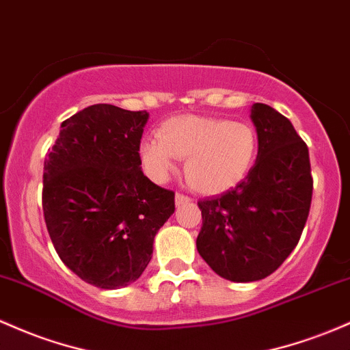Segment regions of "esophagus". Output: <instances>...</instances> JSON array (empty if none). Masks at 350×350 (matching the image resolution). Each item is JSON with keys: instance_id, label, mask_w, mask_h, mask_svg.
<instances>
[{"instance_id": "1", "label": "esophagus", "mask_w": 350, "mask_h": 350, "mask_svg": "<svg viewBox=\"0 0 350 350\" xmlns=\"http://www.w3.org/2000/svg\"><path fill=\"white\" fill-rule=\"evenodd\" d=\"M191 199L187 198V196H184V194H176L174 196V202H176V206H183V204H187V202H189Z\"/></svg>"}]
</instances>
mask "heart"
<instances>
[{"mask_svg": "<svg viewBox=\"0 0 350 350\" xmlns=\"http://www.w3.org/2000/svg\"><path fill=\"white\" fill-rule=\"evenodd\" d=\"M259 136L251 122L181 114L166 119L157 136L139 143V161L151 181L164 183L184 159V176L206 196L228 193L254 167Z\"/></svg>", "mask_w": 350, "mask_h": 350, "instance_id": "1", "label": "heart"}]
</instances>
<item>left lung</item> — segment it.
<instances>
[{
	"label": "left lung",
	"mask_w": 350,
	"mask_h": 350,
	"mask_svg": "<svg viewBox=\"0 0 350 350\" xmlns=\"http://www.w3.org/2000/svg\"><path fill=\"white\" fill-rule=\"evenodd\" d=\"M259 136L252 171L234 189L198 202L202 228L196 247L207 266L232 282L267 278L294 251L312 199L309 149L293 122L254 103Z\"/></svg>",
	"instance_id": "1"
}]
</instances>
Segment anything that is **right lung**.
I'll return each instance as SVG.
<instances>
[{
  "instance_id": "right-lung-1",
  "label": "right lung",
  "mask_w": 350,
  "mask_h": 350,
  "mask_svg": "<svg viewBox=\"0 0 350 350\" xmlns=\"http://www.w3.org/2000/svg\"><path fill=\"white\" fill-rule=\"evenodd\" d=\"M146 111L84 107L61 124L43 174L46 228L64 266L99 289L137 281L174 193L141 171Z\"/></svg>"
}]
</instances>
